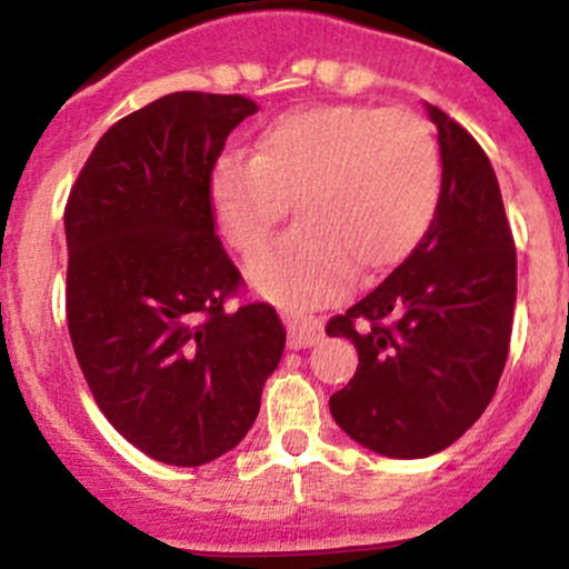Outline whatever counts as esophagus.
I'll return each mask as SVG.
<instances>
[{
    "instance_id": "esophagus-1",
    "label": "esophagus",
    "mask_w": 569,
    "mask_h": 569,
    "mask_svg": "<svg viewBox=\"0 0 569 569\" xmlns=\"http://www.w3.org/2000/svg\"><path fill=\"white\" fill-rule=\"evenodd\" d=\"M286 318V331H289V348H310L321 339V321L316 316H307L302 310H293V307H283Z\"/></svg>"
}]
</instances>
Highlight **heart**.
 Returning a JSON list of instances; mask_svg holds the SVG:
<instances>
[{
    "instance_id": "1",
    "label": "heart",
    "mask_w": 569,
    "mask_h": 569,
    "mask_svg": "<svg viewBox=\"0 0 569 569\" xmlns=\"http://www.w3.org/2000/svg\"><path fill=\"white\" fill-rule=\"evenodd\" d=\"M441 194L433 130L409 109L331 103L289 112L259 133L253 154L227 152L211 173L221 238L253 253L293 211L302 219L251 262L259 289L316 302L350 267L371 276L420 243Z\"/></svg>"
}]
</instances>
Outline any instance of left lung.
<instances>
[{
  "label": "left lung",
  "instance_id": "obj_1",
  "mask_svg": "<svg viewBox=\"0 0 569 569\" xmlns=\"http://www.w3.org/2000/svg\"><path fill=\"white\" fill-rule=\"evenodd\" d=\"M428 112L443 166L436 217L407 262L326 323L358 350L331 417L388 457H428L460 439L492 401L511 345L516 246L498 179L460 122Z\"/></svg>",
  "mask_w": 569,
  "mask_h": 569
}]
</instances>
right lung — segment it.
Masks as SVG:
<instances>
[{
	"mask_svg": "<svg viewBox=\"0 0 569 569\" xmlns=\"http://www.w3.org/2000/svg\"><path fill=\"white\" fill-rule=\"evenodd\" d=\"M257 109L198 90L147 103L98 139L63 211L77 361L103 417L168 466L238 447L283 356L272 305H227L243 276L211 208L227 136Z\"/></svg>",
	"mask_w": 569,
	"mask_h": 569,
	"instance_id": "right-lung-1",
	"label": "right lung"
}]
</instances>
